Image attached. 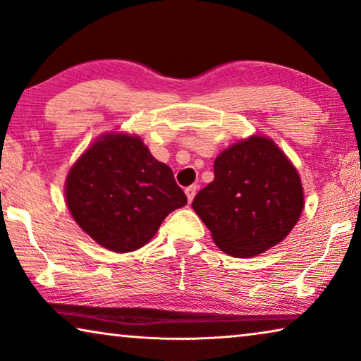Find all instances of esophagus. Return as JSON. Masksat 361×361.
Returning a JSON list of instances; mask_svg holds the SVG:
<instances>
[{
	"label": "esophagus",
	"mask_w": 361,
	"mask_h": 361,
	"mask_svg": "<svg viewBox=\"0 0 361 361\" xmlns=\"http://www.w3.org/2000/svg\"><path fill=\"white\" fill-rule=\"evenodd\" d=\"M196 191H197V188L196 186H188L186 190H185V195H186V199H188V202H192V199H195V196H196Z\"/></svg>",
	"instance_id": "esophagus-1"
}]
</instances>
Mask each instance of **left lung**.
<instances>
[{
    "label": "left lung",
    "instance_id": "left-lung-1",
    "mask_svg": "<svg viewBox=\"0 0 361 361\" xmlns=\"http://www.w3.org/2000/svg\"><path fill=\"white\" fill-rule=\"evenodd\" d=\"M192 209L214 243L235 257L271 250L292 232L305 209L297 166L269 136L251 134L214 160V180Z\"/></svg>",
    "mask_w": 361,
    "mask_h": 361
}]
</instances>
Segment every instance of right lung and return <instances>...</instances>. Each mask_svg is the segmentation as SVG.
Returning <instances> with one entry per match:
<instances>
[{
	"label": "right lung",
	"instance_id": "1",
	"mask_svg": "<svg viewBox=\"0 0 361 361\" xmlns=\"http://www.w3.org/2000/svg\"><path fill=\"white\" fill-rule=\"evenodd\" d=\"M64 201L84 233L113 252H131L154 238L164 219L186 204L169 165L141 136L100 134L69 169Z\"/></svg>",
	"mask_w": 361,
	"mask_h": 361
}]
</instances>
